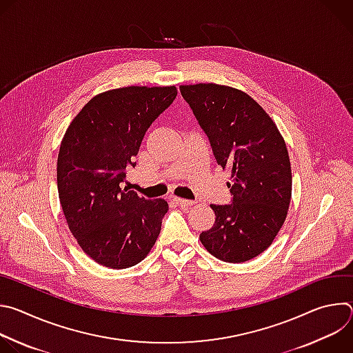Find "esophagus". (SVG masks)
Returning <instances> with one entry per match:
<instances>
[{
  "instance_id": "34e87169",
  "label": "esophagus",
  "mask_w": 353,
  "mask_h": 353,
  "mask_svg": "<svg viewBox=\"0 0 353 353\" xmlns=\"http://www.w3.org/2000/svg\"><path fill=\"white\" fill-rule=\"evenodd\" d=\"M174 203L180 207H191L194 205V201H190V199H184V198H179V196H174Z\"/></svg>"
}]
</instances>
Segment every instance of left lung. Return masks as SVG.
Instances as JSON below:
<instances>
[{"instance_id": "left-lung-1", "label": "left lung", "mask_w": 353, "mask_h": 353, "mask_svg": "<svg viewBox=\"0 0 353 353\" xmlns=\"http://www.w3.org/2000/svg\"><path fill=\"white\" fill-rule=\"evenodd\" d=\"M180 92L218 165L230 170L232 204L211 205L215 223L199 240L218 260L248 261L272 244L288 215L292 170L285 139L245 92L216 83L181 85Z\"/></svg>"}]
</instances>
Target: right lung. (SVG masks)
I'll return each instance as SVG.
<instances>
[{"mask_svg":"<svg viewBox=\"0 0 353 353\" xmlns=\"http://www.w3.org/2000/svg\"><path fill=\"white\" fill-rule=\"evenodd\" d=\"M177 94L176 86H125L93 96L68 125L57 187L68 228L97 264L124 270L154 247L168 201L123 188L143 135Z\"/></svg>","mask_w":353,"mask_h":353,"instance_id":"obj_1","label":"right lung"}]
</instances>
